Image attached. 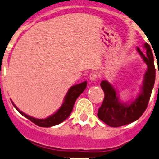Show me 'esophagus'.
Listing matches in <instances>:
<instances>
[{"mask_svg": "<svg viewBox=\"0 0 159 159\" xmlns=\"http://www.w3.org/2000/svg\"><path fill=\"white\" fill-rule=\"evenodd\" d=\"M98 76V75L96 72H92V73H91V75H90L89 78L90 80H91V81H94L97 79Z\"/></svg>", "mask_w": 159, "mask_h": 159, "instance_id": "obj_1", "label": "esophagus"}]
</instances>
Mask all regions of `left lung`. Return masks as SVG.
Instances as JSON below:
<instances>
[{
	"label": "left lung",
	"instance_id": "left-lung-1",
	"mask_svg": "<svg viewBox=\"0 0 159 159\" xmlns=\"http://www.w3.org/2000/svg\"><path fill=\"white\" fill-rule=\"evenodd\" d=\"M145 48L146 54H144L139 48H137L138 52L148 65V69L145 75L142 92L134 102L130 105L121 103L116 91L109 83L106 81H102L101 83V87L105 93V98L98 111V117L111 127H120L130 124L139 119L146 110L155 84V68L150 46L146 43Z\"/></svg>",
	"mask_w": 159,
	"mask_h": 159
}]
</instances>
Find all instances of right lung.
Listing matches in <instances>:
<instances>
[{
	"instance_id": "1",
	"label": "right lung",
	"mask_w": 159,
	"mask_h": 159,
	"mask_svg": "<svg viewBox=\"0 0 159 159\" xmlns=\"http://www.w3.org/2000/svg\"><path fill=\"white\" fill-rule=\"evenodd\" d=\"M86 87H87V82L84 81V82L81 83V84H76V85H74L71 88H70L68 93H67L66 96H65V102H64L61 107L59 108V110L56 113L51 115V116L45 118V119H38V118L30 117L29 115L24 113V112L20 111L14 105V104L12 102H12L14 108L18 111L23 116H25V118L29 119L33 123H34L36 125L40 126V127H51V126L57 125L63 122L66 118H68V117L71 113L75 101L78 98V96L85 90Z\"/></svg>"
}]
</instances>
